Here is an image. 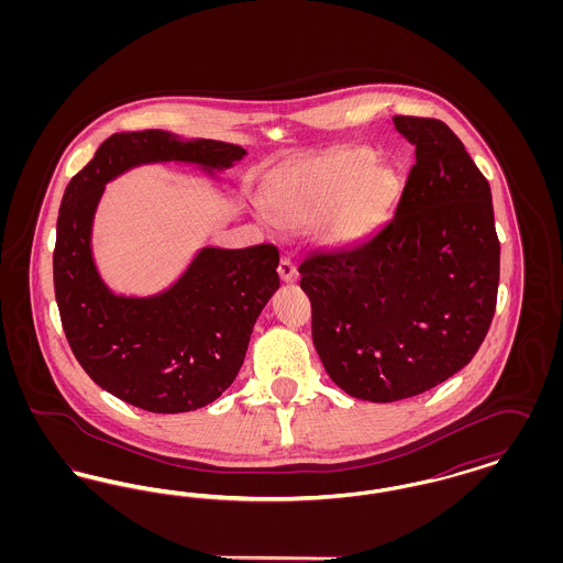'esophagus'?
<instances>
[{
    "mask_svg": "<svg viewBox=\"0 0 563 563\" xmlns=\"http://www.w3.org/2000/svg\"><path fill=\"white\" fill-rule=\"evenodd\" d=\"M278 276H280V280L283 283H295L297 280V268H295L294 260L291 257H287V255H283L280 257V264H278Z\"/></svg>",
    "mask_w": 563,
    "mask_h": 563,
    "instance_id": "1",
    "label": "esophagus"
}]
</instances>
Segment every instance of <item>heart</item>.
<instances>
[{
    "label": "heart",
    "mask_w": 563,
    "mask_h": 563,
    "mask_svg": "<svg viewBox=\"0 0 563 563\" xmlns=\"http://www.w3.org/2000/svg\"><path fill=\"white\" fill-rule=\"evenodd\" d=\"M395 194V173L374 164V152L352 147L280 173L266 188V205L274 221L289 230L310 228L322 216L319 239L342 249L375 230Z\"/></svg>",
    "instance_id": "b5f03b06"
}]
</instances>
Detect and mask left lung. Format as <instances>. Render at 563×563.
<instances>
[{
  "instance_id": "obj_1",
  "label": "left lung",
  "mask_w": 563,
  "mask_h": 563,
  "mask_svg": "<svg viewBox=\"0 0 563 563\" xmlns=\"http://www.w3.org/2000/svg\"><path fill=\"white\" fill-rule=\"evenodd\" d=\"M393 124L416 147L395 217L369 241L299 266L324 372L372 402L422 395L468 365L500 278L492 189L462 141L432 118Z\"/></svg>"
}]
</instances>
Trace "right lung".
<instances>
[{"mask_svg": "<svg viewBox=\"0 0 563 563\" xmlns=\"http://www.w3.org/2000/svg\"><path fill=\"white\" fill-rule=\"evenodd\" d=\"M244 156L234 143L158 129L115 133L65 189L54 295L78 363L109 395L152 413H186L219 399L241 372L253 327L280 280L272 244L202 246L158 294H115L92 253L106 186L136 166L168 162L219 179Z\"/></svg>", "mask_w": 563, "mask_h": 563, "instance_id": "obj_1", "label": "right lung"}]
</instances>
